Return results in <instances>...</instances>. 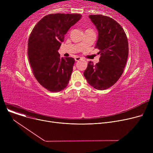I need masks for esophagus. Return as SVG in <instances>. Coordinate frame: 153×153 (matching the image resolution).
I'll return each mask as SVG.
<instances>
[{
    "instance_id": "esophagus-1",
    "label": "esophagus",
    "mask_w": 153,
    "mask_h": 153,
    "mask_svg": "<svg viewBox=\"0 0 153 153\" xmlns=\"http://www.w3.org/2000/svg\"><path fill=\"white\" fill-rule=\"evenodd\" d=\"M81 59V58H80V57H79V56H77V57L75 58V61H79Z\"/></svg>"
}]
</instances>
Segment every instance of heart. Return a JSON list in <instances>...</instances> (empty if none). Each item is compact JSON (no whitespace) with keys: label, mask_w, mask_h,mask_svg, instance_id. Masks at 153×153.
<instances>
[{"label":"heart","mask_w":153,"mask_h":153,"mask_svg":"<svg viewBox=\"0 0 153 153\" xmlns=\"http://www.w3.org/2000/svg\"><path fill=\"white\" fill-rule=\"evenodd\" d=\"M88 30H90V29H88Z\"/></svg>","instance_id":"obj_1"}]
</instances>
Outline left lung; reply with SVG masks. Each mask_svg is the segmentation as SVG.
<instances>
[{
    "mask_svg": "<svg viewBox=\"0 0 153 153\" xmlns=\"http://www.w3.org/2000/svg\"><path fill=\"white\" fill-rule=\"evenodd\" d=\"M99 32L95 48L100 54L96 64L89 61L84 76L91 86L105 90L114 85L123 74L128 56V42L123 28L113 19L102 15H90Z\"/></svg>",
    "mask_w": 153,
    "mask_h": 153,
    "instance_id": "obj_1",
    "label": "left lung"
}]
</instances>
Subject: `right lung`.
<instances>
[{"label": "right lung", "mask_w": 153, "mask_h": 153, "mask_svg": "<svg viewBox=\"0 0 153 153\" xmlns=\"http://www.w3.org/2000/svg\"><path fill=\"white\" fill-rule=\"evenodd\" d=\"M82 15L79 13H51L40 20L32 30L28 43V56L37 81L50 92L67 87L75 60L61 58L58 50L68 30Z\"/></svg>", "instance_id": "right-lung-1"}]
</instances>
